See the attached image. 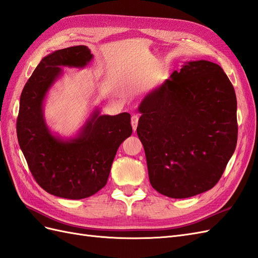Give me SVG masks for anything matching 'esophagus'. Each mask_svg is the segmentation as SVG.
I'll return each mask as SVG.
<instances>
[{
  "instance_id": "1",
  "label": "esophagus",
  "mask_w": 258,
  "mask_h": 258,
  "mask_svg": "<svg viewBox=\"0 0 258 258\" xmlns=\"http://www.w3.org/2000/svg\"><path fill=\"white\" fill-rule=\"evenodd\" d=\"M131 123H132V127H133V131L135 132L136 128H137V125H138V115L134 114L133 116H132Z\"/></svg>"
}]
</instances>
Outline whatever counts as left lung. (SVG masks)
I'll return each instance as SVG.
<instances>
[{"label":"left lung","mask_w":258,"mask_h":258,"mask_svg":"<svg viewBox=\"0 0 258 258\" xmlns=\"http://www.w3.org/2000/svg\"><path fill=\"white\" fill-rule=\"evenodd\" d=\"M143 99L137 135L151 186L171 198L213 188L237 141L236 97L219 65L194 61Z\"/></svg>","instance_id":"obj_1"}]
</instances>
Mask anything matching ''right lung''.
Wrapping results in <instances>:
<instances>
[{"instance_id": "1", "label": "right lung", "mask_w": 258, "mask_h": 258, "mask_svg": "<svg viewBox=\"0 0 258 258\" xmlns=\"http://www.w3.org/2000/svg\"><path fill=\"white\" fill-rule=\"evenodd\" d=\"M91 58L86 45L43 57L26 83L19 102L17 138L32 176L45 192L69 200L89 197L107 184L117 148L132 134L127 112L99 115L96 110L79 135L66 142L52 135L45 125L42 103L61 74L58 66L84 68Z\"/></svg>"}]
</instances>
